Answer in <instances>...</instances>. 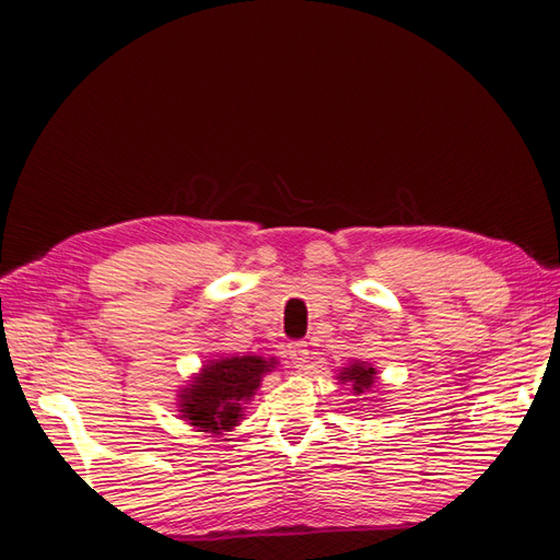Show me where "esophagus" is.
I'll list each match as a JSON object with an SVG mask.
<instances>
[{"label":"esophagus","mask_w":560,"mask_h":560,"mask_svg":"<svg viewBox=\"0 0 560 560\" xmlns=\"http://www.w3.org/2000/svg\"><path fill=\"white\" fill-rule=\"evenodd\" d=\"M308 354H311V350H308V343H303V341H294V343L287 346V358L292 360V364H294L296 369L306 366V362H308Z\"/></svg>","instance_id":"obj_1"}]
</instances>
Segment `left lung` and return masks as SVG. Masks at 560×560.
I'll return each mask as SVG.
<instances>
[{"mask_svg": "<svg viewBox=\"0 0 560 560\" xmlns=\"http://www.w3.org/2000/svg\"><path fill=\"white\" fill-rule=\"evenodd\" d=\"M378 371L376 366H371L369 362L362 360H352L348 366H341L336 374V381L350 387L352 397H364L371 387L376 383Z\"/></svg>", "mask_w": 560, "mask_h": 560, "instance_id": "1", "label": "left lung"}]
</instances>
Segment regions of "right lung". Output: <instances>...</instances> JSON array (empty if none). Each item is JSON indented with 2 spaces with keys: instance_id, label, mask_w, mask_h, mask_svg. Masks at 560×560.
<instances>
[{
  "instance_id": "right-lung-1",
  "label": "right lung",
  "mask_w": 560,
  "mask_h": 560,
  "mask_svg": "<svg viewBox=\"0 0 560 560\" xmlns=\"http://www.w3.org/2000/svg\"><path fill=\"white\" fill-rule=\"evenodd\" d=\"M276 358L261 354H226L202 362L198 374L179 387L177 411L196 432L222 436L241 425L247 404L257 395Z\"/></svg>"
}]
</instances>
